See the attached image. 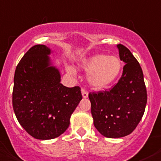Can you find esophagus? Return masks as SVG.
<instances>
[{
  "instance_id": "34e87169",
  "label": "esophagus",
  "mask_w": 161,
  "mask_h": 161,
  "mask_svg": "<svg viewBox=\"0 0 161 161\" xmlns=\"http://www.w3.org/2000/svg\"><path fill=\"white\" fill-rule=\"evenodd\" d=\"M81 94H82V97H83L84 98H86V97H88V95H89L88 92L86 91L85 89H81Z\"/></svg>"
}]
</instances>
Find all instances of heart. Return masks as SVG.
Segmentation results:
<instances>
[{"label":"heart","instance_id":"b5f03b06","mask_svg":"<svg viewBox=\"0 0 161 161\" xmlns=\"http://www.w3.org/2000/svg\"><path fill=\"white\" fill-rule=\"evenodd\" d=\"M80 67L88 72V83L95 90H102L108 88L120 75L122 70V62L117 56L95 54L83 60ZM67 71L75 75L74 67L67 66Z\"/></svg>","mask_w":161,"mask_h":161}]
</instances>
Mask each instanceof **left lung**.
<instances>
[{"label": "left lung", "instance_id": "left-lung-1", "mask_svg": "<svg viewBox=\"0 0 161 161\" xmlns=\"http://www.w3.org/2000/svg\"><path fill=\"white\" fill-rule=\"evenodd\" d=\"M116 47L125 64L121 77L111 90L89 94L94 126L110 138H122L135 130L147 99L140 64L125 46L120 44Z\"/></svg>", "mask_w": 161, "mask_h": 161}]
</instances>
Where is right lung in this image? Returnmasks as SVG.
<instances>
[{"label": "right lung", "instance_id": "add662e5", "mask_svg": "<svg viewBox=\"0 0 161 161\" xmlns=\"http://www.w3.org/2000/svg\"><path fill=\"white\" fill-rule=\"evenodd\" d=\"M45 45H34L18 64L14 77L13 108L18 121L36 139L64 134L80 100V88L61 84L59 70Z\"/></svg>", "mask_w": 161, "mask_h": 161}]
</instances>
